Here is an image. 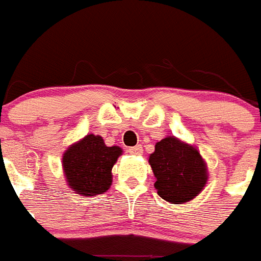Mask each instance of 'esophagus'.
Listing matches in <instances>:
<instances>
[{
	"instance_id": "34e87169",
	"label": "esophagus",
	"mask_w": 261,
	"mask_h": 261,
	"mask_svg": "<svg viewBox=\"0 0 261 261\" xmlns=\"http://www.w3.org/2000/svg\"><path fill=\"white\" fill-rule=\"evenodd\" d=\"M129 153H132V155H141L143 153V147L141 145H135V147L128 148Z\"/></svg>"
}]
</instances>
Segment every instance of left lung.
Masks as SVG:
<instances>
[{
  "instance_id": "1",
  "label": "left lung",
  "mask_w": 261,
  "mask_h": 261,
  "mask_svg": "<svg viewBox=\"0 0 261 261\" xmlns=\"http://www.w3.org/2000/svg\"><path fill=\"white\" fill-rule=\"evenodd\" d=\"M149 164L158 194L176 205L197 197L207 182L206 164L199 152L176 137H166L156 143Z\"/></svg>"
}]
</instances>
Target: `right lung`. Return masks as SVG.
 <instances>
[{"label": "right lung", "instance_id": "1", "mask_svg": "<svg viewBox=\"0 0 261 261\" xmlns=\"http://www.w3.org/2000/svg\"><path fill=\"white\" fill-rule=\"evenodd\" d=\"M121 152L120 147H106L101 136L87 135L63 155L68 186L87 197L105 193L112 185V167Z\"/></svg>", "mask_w": 261, "mask_h": 261}]
</instances>
